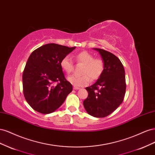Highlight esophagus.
<instances>
[{"label": "esophagus", "instance_id": "obj_1", "mask_svg": "<svg viewBox=\"0 0 155 155\" xmlns=\"http://www.w3.org/2000/svg\"><path fill=\"white\" fill-rule=\"evenodd\" d=\"M73 88L74 89V90H79V89H80V88L77 87H74Z\"/></svg>", "mask_w": 155, "mask_h": 155}]
</instances>
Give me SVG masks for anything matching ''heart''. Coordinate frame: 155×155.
Segmentation results:
<instances>
[{
	"instance_id": "1",
	"label": "heart",
	"mask_w": 155,
	"mask_h": 155,
	"mask_svg": "<svg viewBox=\"0 0 155 155\" xmlns=\"http://www.w3.org/2000/svg\"><path fill=\"white\" fill-rule=\"evenodd\" d=\"M76 61L83 64L81 68V76L71 75L67 78L68 81L75 87L85 86L92 80L98 79L104 69V62L101 58H94V55L87 51H83L76 55ZM61 67L64 71L70 74L72 72L74 64L69 55H66L61 59L60 63Z\"/></svg>"
}]
</instances>
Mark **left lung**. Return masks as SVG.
<instances>
[{
    "mask_svg": "<svg viewBox=\"0 0 155 155\" xmlns=\"http://www.w3.org/2000/svg\"><path fill=\"white\" fill-rule=\"evenodd\" d=\"M94 49L101 55L104 69L96 82L86 88L88 95L83 101V106L90 115L104 118L113 112L124 100L126 91L125 70L113 54L100 48Z\"/></svg>",
    "mask_w": 155,
    "mask_h": 155,
    "instance_id": "left-lung-1",
    "label": "left lung"
}]
</instances>
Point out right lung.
<instances>
[{"instance_id":"obj_1","label":"right lung","mask_w":155,"mask_h":155,"mask_svg":"<svg viewBox=\"0 0 155 155\" xmlns=\"http://www.w3.org/2000/svg\"><path fill=\"white\" fill-rule=\"evenodd\" d=\"M75 48L49 43L31 54L22 74V85L25 99L33 109L42 114L51 113L72 91L60 63Z\"/></svg>"}]
</instances>
